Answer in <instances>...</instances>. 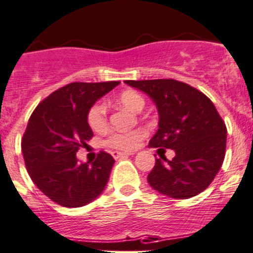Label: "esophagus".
Here are the masks:
<instances>
[{
  "instance_id": "34e87169",
  "label": "esophagus",
  "mask_w": 253,
  "mask_h": 253,
  "mask_svg": "<svg viewBox=\"0 0 253 253\" xmlns=\"http://www.w3.org/2000/svg\"><path fill=\"white\" fill-rule=\"evenodd\" d=\"M131 154H134V153L133 152H130V153H128V152H113V157H114L115 159L120 158V157H126V155H131Z\"/></svg>"
}]
</instances>
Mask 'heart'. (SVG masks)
<instances>
[{
    "label": "heart",
    "mask_w": 253,
    "mask_h": 253,
    "mask_svg": "<svg viewBox=\"0 0 253 253\" xmlns=\"http://www.w3.org/2000/svg\"><path fill=\"white\" fill-rule=\"evenodd\" d=\"M118 103L125 108L133 111H140L145 105L144 98L131 90L122 92L118 96ZM87 124L95 131H100L105 129L108 124L106 119V106L105 104L98 101L95 103L87 113ZM145 136V131L142 129H134L129 131H113L105 139V144L110 148L119 150H133L134 148L140 144Z\"/></svg>",
    "instance_id": "b5f03b06"
}]
</instances>
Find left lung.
Instances as JSON below:
<instances>
[{
	"instance_id": "left-lung-1",
	"label": "left lung",
	"mask_w": 253,
	"mask_h": 253,
	"mask_svg": "<svg viewBox=\"0 0 253 253\" xmlns=\"http://www.w3.org/2000/svg\"><path fill=\"white\" fill-rule=\"evenodd\" d=\"M154 101L159 129L153 148L175 152L172 161L161 155L148 174L150 187L164 196L187 199L212 183L226 154L227 128L212 101L191 85L174 79L126 80Z\"/></svg>"
}]
</instances>
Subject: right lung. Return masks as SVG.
Instances as JSON below:
<instances>
[{
	"label": "right lung",
	"instance_id": "right-lung-1",
	"mask_svg": "<svg viewBox=\"0 0 253 253\" xmlns=\"http://www.w3.org/2000/svg\"><path fill=\"white\" fill-rule=\"evenodd\" d=\"M119 84L71 83L43 99L30 117L21 142L27 172L62 207H83L105 188L114 158L101 150L92 163H79L76 152L92 138L89 109Z\"/></svg>",
	"mask_w": 253,
	"mask_h": 253
}]
</instances>
